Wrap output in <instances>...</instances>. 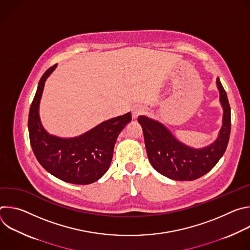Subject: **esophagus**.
I'll return each mask as SVG.
<instances>
[{
    "label": "esophagus",
    "mask_w": 250,
    "mask_h": 250,
    "mask_svg": "<svg viewBox=\"0 0 250 250\" xmlns=\"http://www.w3.org/2000/svg\"><path fill=\"white\" fill-rule=\"evenodd\" d=\"M132 118L133 119H136L138 116H140V115H142L145 113V110L144 109H141V108H139V106H136V108H133L132 109Z\"/></svg>",
    "instance_id": "1"
}]
</instances>
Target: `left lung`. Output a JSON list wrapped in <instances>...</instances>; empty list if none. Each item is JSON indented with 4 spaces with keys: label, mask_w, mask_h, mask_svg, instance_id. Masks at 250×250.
Returning a JSON list of instances; mask_svg holds the SVG:
<instances>
[{
    "label": "left lung",
    "mask_w": 250,
    "mask_h": 250,
    "mask_svg": "<svg viewBox=\"0 0 250 250\" xmlns=\"http://www.w3.org/2000/svg\"><path fill=\"white\" fill-rule=\"evenodd\" d=\"M220 101L224 109L219 137L208 146L196 149L174 137L161 123L140 116L137 121L144 130L148 159L152 167L169 179L192 181L211 170L224 155L230 134V106L227 93L217 78Z\"/></svg>",
    "instance_id": "obj_1"
}]
</instances>
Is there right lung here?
<instances>
[{
    "label": "right lung",
    "instance_id": "obj_1",
    "mask_svg": "<svg viewBox=\"0 0 250 250\" xmlns=\"http://www.w3.org/2000/svg\"><path fill=\"white\" fill-rule=\"evenodd\" d=\"M56 65L48 68L39 82L28 115V132L32 151L41 165L58 179L87 185L96 182L109 169L120 132L131 121L130 113L103 122L73 138L49 134L40 119V103L47 77Z\"/></svg>",
    "mask_w": 250,
    "mask_h": 250
}]
</instances>
